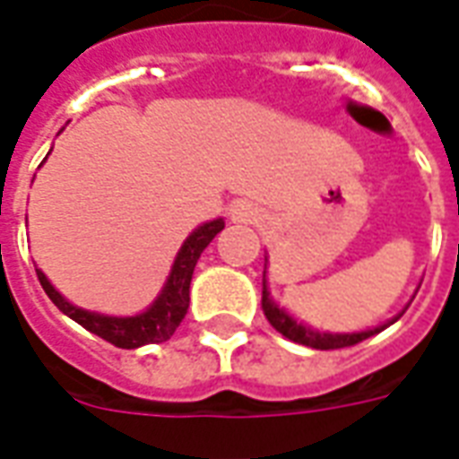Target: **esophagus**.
<instances>
[{"label":"esophagus","instance_id":"esophagus-1","mask_svg":"<svg viewBox=\"0 0 459 459\" xmlns=\"http://www.w3.org/2000/svg\"><path fill=\"white\" fill-rule=\"evenodd\" d=\"M257 219H260V209L253 202L238 199L230 206V221H236V223H255Z\"/></svg>","mask_w":459,"mask_h":459}]
</instances>
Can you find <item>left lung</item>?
Instances as JSON below:
<instances>
[{
	"mask_svg": "<svg viewBox=\"0 0 459 459\" xmlns=\"http://www.w3.org/2000/svg\"><path fill=\"white\" fill-rule=\"evenodd\" d=\"M263 311L267 316V321L273 324L274 331H280L284 338L299 342V345H307V348H316V351H338V348H348V345H358L369 335L385 331L386 325H392L394 321H399V316L392 318L389 324L377 325L372 331H362V333H318V331H311L307 325H301L299 321H294L284 308H280L270 299V291H267V281L263 280Z\"/></svg>",
	"mask_w": 459,
	"mask_h": 459,
	"instance_id": "8db88e82",
	"label": "left lung"
}]
</instances>
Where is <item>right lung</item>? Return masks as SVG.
<instances>
[{
	"mask_svg": "<svg viewBox=\"0 0 459 459\" xmlns=\"http://www.w3.org/2000/svg\"><path fill=\"white\" fill-rule=\"evenodd\" d=\"M223 219H213L209 223H204L196 230H192V236L182 243L178 257L172 263L169 277L165 281V287L158 294V299L152 301L151 307L145 308L143 314L138 316H104L94 314V311H84V308L73 307L60 291L48 281V277L36 270L39 274L40 287L46 290L50 301L56 304L65 316H70L73 321L87 328L90 333L100 335L111 345L124 348V351H134L141 345H151V342H165L172 338V333L178 331V325L182 324L186 308H189V281L195 274L196 260L204 253V247L209 246L216 233L223 230Z\"/></svg>",
	"mask_w": 459,
	"mask_h": 459,
	"instance_id": "1",
	"label": "right lung"
}]
</instances>
